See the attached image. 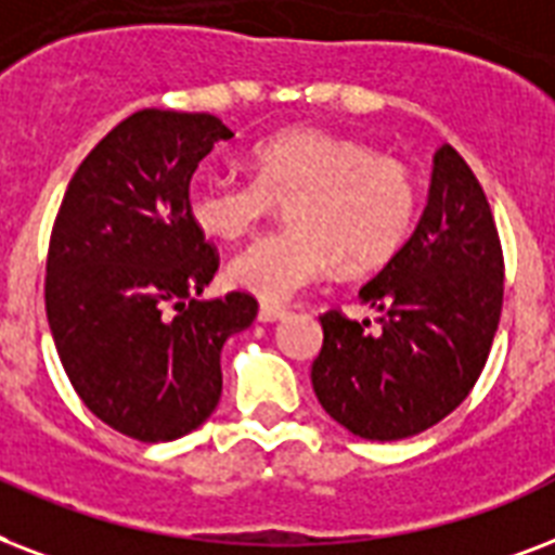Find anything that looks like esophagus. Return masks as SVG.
<instances>
[{"label": "esophagus", "instance_id": "esophagus-1", "mask_svg": "<svg viewBox=\"0 0 555 555\" xmlns=\"http://www.w3.org/2000/svg\"><path fill=\"white\" fill-rule=\"evenodd\" d=\"M289 315V309L278 307V304H260V312L257 318L263 321V324H272V321H281V318Z\"/></svg>", "mask_w": 555, "mask_h": 555}]
</instances>
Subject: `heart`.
Instances as JSON below:
<instances>
[{"label":"heart","mask_w":555,"mask_h":555,"mask_svg":"<svg viewBox=\"0 0 555 555\" xmlns=\"http://www.w3.org/2000/svg\"><path fill=\"white\" fill-rule=\"evenodd\" d=\"M255 176L193 179L188 214L214 240H240L286 202L289 229L257 237L229 281L263 300H289L333 263L371 272L397 257L414 229L420 191L399 158L324 130H286L251 150Z\"/></svg>","instance_id":"heart-1"}]
</instances>
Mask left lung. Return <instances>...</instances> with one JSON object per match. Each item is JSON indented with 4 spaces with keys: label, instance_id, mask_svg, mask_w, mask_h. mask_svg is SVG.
I'll list each match as a JSON object with an SVG mask.
<instances>
[{
    "label": "left lung",
    "instance_id": "left-lung-1",
    "mask_svg": "<svg viewBox=\"0 0 555 555\" xmlns=\"http://www.w3.org/2000/svg\"><path fill=\"white\" fill-rule=\"evenodd\" d=\"M359 298L379 318L321 315L318 402L364 440H405L475 388L504 304V251L487 193L452 144L434 153L428 205L397 257Z\"/></svg>",
    "mask_w": 555,
    "mask_h": 555
}]
</instances>
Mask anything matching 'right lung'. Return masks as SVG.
Wrapping results in <instances>:
<instances>
[{
	"label": "right lung",
	"mask_w": 555,
	"mask_h": 555,
	"mask_svg": "<svg viewBox=\"0 0 555 555\" xmlns=\"http://www.w3.org/2000/svg\"><path fill=\"white\" fill-rule=\"evenodd\" d=\"M231 135L208 113H132L77 167L51 229L46 315L60 362L83 405L132 440L199 428L222 393L225 338L257 318L248 292L199 300L219 255L188 191Z\"/></svg>",
	"instance_id": "obj_1"
}]
</instances>
